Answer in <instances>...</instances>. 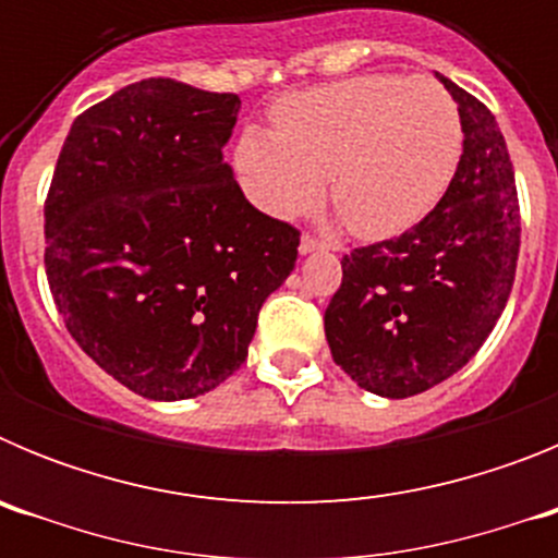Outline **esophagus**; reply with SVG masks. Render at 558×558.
Returning <instances> with one entry per match:
<instances>
[{
	"mask_svg": "<svg viewBox=\"0 0 558 558\" xmlns=\"http://www.w3.org/2000/svg\"><path fill=\"white\" fill-rule=\"evenodd\" d=\"M318 248H322V243H318V240L310 234H304L302 243H299V251H302V254H313V251H318Z\"/></svg>",
	"mask_w": 558,
	"mask_h": 558,
	"instance_id": "esophagus-1",
	"label": "esophagus"
}]
</instances>
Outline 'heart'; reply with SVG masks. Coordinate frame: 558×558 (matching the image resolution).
Here are the masks:
<instances>
[{
    "label": "heart",
    "instance_id": "1",
    "mask_svg": "<svg viewBox=\"0 0 558 558\" xmlns=\"http://www.w3.org/2000/svg\"><path fill=\"white\" fill-rule=\"evenodd\" d=\"M276 131L245 128L236 172L256 209L310 215L327 195L363 240H388L425 220L461 161L463 131L447 88L427 77L366 75L290 95Z\"/></svg>",
    "mask_w": 558,
    "mask_h": 558
}]
</instances>
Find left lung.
Wrapping results in <instances>:
<instances>
[{
  "label": "left lung",
  "instance_id": "left-lung-1",
  "mask_svg": "<svg viewBox=\"0 0 558 558\" xmlns=\"http://www.w3.org/2000/svg\"><path fill=\"white\" fill-rule=\"evenodd\" d=\"M436 77L461 117L456 179L405 234L343 256L324 313L335 363L388 399L427 391L475 357L506 310L520 254L514 167L495 113Z\"/></svg>",
  "mask_w": 558,
  "mask_h": 558
}]
</instances>
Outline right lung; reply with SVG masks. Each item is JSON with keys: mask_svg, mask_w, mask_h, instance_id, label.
Returning <instances> with one entry per match:
<instances>
[{"mask_svg": "<svg viewBox=\"0 0 558 558\" xmlns=\"http://www.w3.org/2000/svg\"><path fill=\"white\" fill-rule=\"evenodd\" d=\"M240 97L147 77L83 111L44 204L47 282L102 372L159 402L218 388L290 276L299 231L245 201Z\"/></svg>", "mask_w": 558, "mask_h": 558, "instance_id": "right-lung-1", "label": "right lung"}]
</instances>
